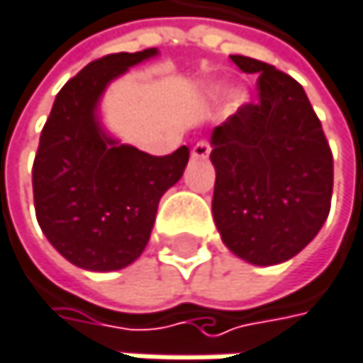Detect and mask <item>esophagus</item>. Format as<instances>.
I'll return each mask as SVG.
<instances>
[{
	"instance_id": "34e87169",
	"label": "esophagus",
	"mask_w": 363,
	"mask_h": 363,
	"mask_svg": "<svg viewBox=\"0 0 363 363\" xmlns=\"http://www.w3.org/2000/svg\"><path fill=\"white\" fill-rule=\"evenodd\" d=\"M211 155V144L206 142V140H200L196 146H194V150H191V157L194 159H206Z\"/></svg>"
}]
</instances>
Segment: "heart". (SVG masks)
Returning a JSON list of instances; mask_svg holds the SVG:
<instances>
[{"mask_svg": "<svg viewBox=\"0 0 363 363\" xmlns=\"http://www.w3.org/2000/svg\"><path fill=\"white\" fill-rule=\"evenodd\" d=\"M208 95L215 99V97H219L221 95V84H211L208 86ZM247 101H249V93L245 91V89H232L230 93H228V108L230 110H238V108H242V106H247Z\"/></svg>", "mask_w": 363, "mask_h": 363, "instance_id": "obj_1", "label": "heart"}]
</instances>
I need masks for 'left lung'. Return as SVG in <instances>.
<instances>
[{
	"instance_id": "8db88e82",
	"label": "left lung",
	"mask_w": 363,
	"mask_h": 363,
	"mask_svg": "<svg viewBox=\"0 0 363 363\" xmlns=\"http://www.w3.org/2000/svg\"><path fill=\"white\" fill-rule=\"evenodd\" d=\"M259 74L257 104L211 133L213 217L223 245L253 266L296 257L330 215L334 159L304 89L264 61L230 55Z\"/></svg>"
}]
</instances>
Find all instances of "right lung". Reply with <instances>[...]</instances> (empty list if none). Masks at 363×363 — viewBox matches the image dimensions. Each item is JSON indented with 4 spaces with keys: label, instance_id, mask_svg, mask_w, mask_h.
Wrapping results in <instances>:
<instances>
[{
    "label": "right lung",
    "instance_id": "right-lung-1",
    "mask_svg": "<svg viewBox=\"0 0 363 363\" xmlns=\"http://www.w3.org/2000/svg\"><path fill=\"white\" fill-rule=\"evenodd\" d=\"M157 48L91 61L57 93L33 161V204L48 242L74 266L114 272L148 245L159 200L183 176L189 148L152 157L110 135L99 104L110 82Z\"/></svg>",
    "mask_w": 363,
    "mask_h": 363
}]
</instances>
